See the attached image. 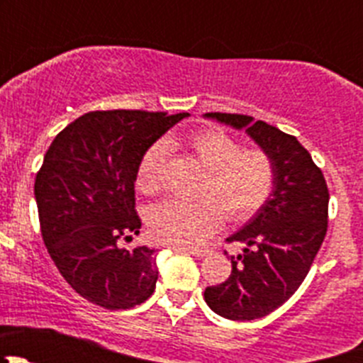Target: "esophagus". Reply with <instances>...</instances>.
Instances as JSON below:
<instances>
[{"label": "esophagus", "instance_id": "esophagus-1", "mask_svg": "<svg viewBox=\"0 0 363 363\" xmlns=\"http://www.w3.org/2000/svg\"><path fill=\"white\" fill-rule=\"evenodd\" d=\"M174 251H182V252H189V255H193V256H196V258H203V256H207L208 252V250H195V247H177L175 246L174 247Z\"/></svg>", "mask_w": 363, "mask_h": 363}]
</instances>
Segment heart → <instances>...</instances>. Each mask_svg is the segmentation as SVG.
<instances>
[{
  "instance_id": "1",
  "label": "heart",
  "mask_w": 363,
  "mask_h": 363,
  "mask_svg": "<svg viewBox=\"0 0 363 363\" xmlns=\"http://www.w3.org/2000/svg\"><path fill=\"white\" fill-rule=\"evenodd\" d=\"M175 144V140H170ZM188 151L207 170L203 199L164 200L149 212V230L163 244L177 247L202 246L223 225L225 212L232 221H246L269 200L276 182L274 161L263 149H242L239 142L218 128L200 130L186 138ZM167 145L156 142L142 156L137 188L152 195L161 184V164Z\"/></svg>"
}]
</instances>
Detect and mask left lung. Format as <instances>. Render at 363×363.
I'll use <instances>...</instances> for the list:
<instances>
[{
	"label": "left lung",
	"instance_id": "8db88e82",
	"mask_svg": "<svg viewBox=\"0 0 363 363\" xmlns=\"http://www.w3.org/2000/svg\"><path fill=\"white\" fill-rule=\"evenodd\" d=\"M205 117L246 130L276 168L269 200L226 239L244 246L240 255L230 256L232 274L203 294L219 316L251 321L283 306L306 279L327 233L328 188L307 149L291 135L240 113L208 112Z\"/></svg>",
	"mask_w": 363,
	"mask_h": 363
}]
</instances>
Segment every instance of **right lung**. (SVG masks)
Here are the masks:
<instances>
[{
  "mask_svg": "<svg viewBox=\"0 0 363 363\" xmlns=\"http://www.w3.org/2000/svg\"><path fill=\"white\" fill-rule=\"evenodd\" d=\"M188 112L96 111L68 124L35 179L40 228L50 258L80 296L130 309L152 295L156 251L124 250L140 232L135 181L144 152Z\"/></svg>",
  "mask_w": 363,
  "mask_h": 363,
  "instance_id": "1",
  "label": "right lung"
}]
</instances>
